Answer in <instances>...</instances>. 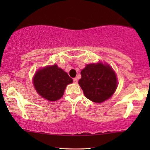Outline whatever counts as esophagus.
<instances>
[{"mask_svg":"<svg viewBox=\"0 0 150 150\" xmlns=\"http://www.w3.org/2000/svg\"><path fill=\"white\" fill-rule=\"evenodd\" d=\"M73 83L74 84L77 83V78H73Z\"/></svg>","mask_w":150,"mask_h":150,"instance_id":"obj_1","label":"esophagus"}]
</instances>
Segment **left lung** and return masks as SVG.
Segmentation results:
<instances>
[{
	"instance_id": "1",
	"label": "left lung",
	"mask_w": 150,
	"mask_h": 150,
	"mask_svg": "<svg viewBox=\"0 0 150 150\" xmlns=\"http://www.w3.org/2000/svg\"><path fill=\"white\" fill-rule=\"evenodd\" d=\"M81 76L79 85L85 97L94 102L101 103L109 99L116 89V74L108 65H87L81 71Z\"/></svg>"
}]
</instances>
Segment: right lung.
Listing matches in <instances>:
<instances>
[{
  "mask_svg": "<svg viewBox=\"0 0 150 150\" xmlns=\"http://www.w3.org/2000/svg\"><path fill=\"white\" fill-rule=\"evenodd\" d=\"M34 85L38 94L49 101H56L63 96L73 79L56 65L39 70L34 77Z\"/></svg>",
  "mask_w": 150,
  "mask_h": 150,
  "instance_id": "add662e5",
  "label": "right lung"
}]
</instances>
